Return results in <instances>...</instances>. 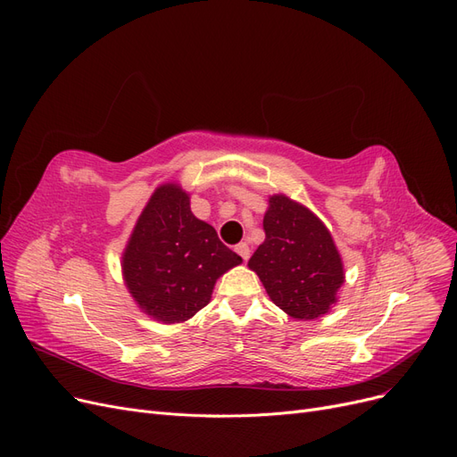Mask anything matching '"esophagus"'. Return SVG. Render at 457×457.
<instances>
[{
  "instance_id": "1",
  "label": "esophagus",
  "mask_w": 457,
  "mask_h": 457,
  "mask_svg": "<svg viewBox=\"0 0 457 457\" xmlns=\"http://www.w3.org/2000/svg\"><path fill=\"white\" fill-rule=\"evenodd\" d=\"M237 253H238L244 261H247V257H250V245H247L245 242H240V244L237 245Z\"/></svg>"
}]
</instances>
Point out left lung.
<instances>
[{
    "label": "left lung",
    "instance_id": "8db88e82",
    "mask_svg": "<svg viewBox=\"0 0 457 457\" xmlns=\"http://www.w3.org/2000/svg\"><path fill=\"white\" fill-rule=\"evenodd\" d=\"M265 242L247 261L270 301L295 320H314L337 303L345 267L328 227L307 205L269 196Z\"/></svg>",
    "mask_w": 457,
    "mask_h": 457
}]
</instances>
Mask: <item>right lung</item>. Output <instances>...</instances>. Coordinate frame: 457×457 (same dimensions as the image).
<instances>
[{
	"instance_id": "add662e5",
	"label": "right lung",
	"mask_w": 457,
	"mask_h": 457,
	"mask_svg": "<svg viewBox=\"0 0 457 457\" xmlns=\"http://www.w3.org/2000/svg\"><path fill=\"white\" fill-rule=\"evenodd\" d=\"M242 257L190 212L179 183L160 185L121 253V276L135 305L160 324H181L212 301L215 282Z\"/></svg>"
}]
</instances>
